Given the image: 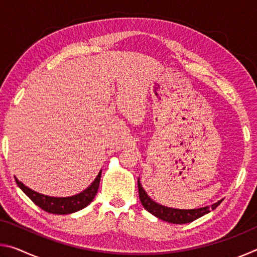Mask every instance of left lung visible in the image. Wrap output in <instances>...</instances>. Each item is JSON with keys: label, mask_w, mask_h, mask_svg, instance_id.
<instances>
[{"label": "left lung", "mask_w": 257, "mask_h": 257, "mask_svg": "<svg viewBox=\"0 0 257 257\" xmlns=\"http://www.w3.org/2000/svg\"><path fill=\"white\" fill-rule=\"evenodd\" d=\"M138 193H139L141 202L146 211H149L154 216L159 217L161 220L167 221V222H170V223H175V224H184V223L191 222V221L196 220L198 217L207 214L210 211L214 210V208L219 206L220 203L222 202V199H221V201L212 204L211 206L193 208V210H180V208H172V207L161 205V204L156 203L149 196V195H147L144 188H143L141 181H139V178H138Z\"/></svg>", "instance_id": "8db88e82"}]
</instances>
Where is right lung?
I'll list each match as a JSON object with an SVG mask.
<instances>
[{
	"instance_id": "add662e5",
	"label": "right lung",
	"mask_w": 257,
	"mask_h": 257,
	"mask_svg": "<svg viewBox=\"0 0 257 257\" xmlns=\"http://www.w3.org/2000/svg\"><path fill=\"white\" fill-rule=\"evenodd\" d=\"M101 173L102 170L98 172V175L95 178L92 184L87 187L86 189L82 190L81 193L68 197H53L40 194L37 193V191L28 188L27 186H25L23 182L19 181L17 178H15V179L17 185L19 186V188L23 190L38 207H41L42 210L52 213V214H70V213H75L77 211L82 210V208L89 205V204L93 202L99 186Z\"/></svg>"
}]
</instances>
